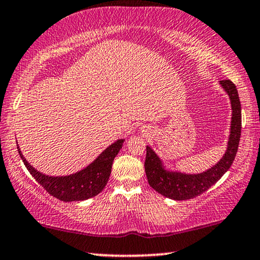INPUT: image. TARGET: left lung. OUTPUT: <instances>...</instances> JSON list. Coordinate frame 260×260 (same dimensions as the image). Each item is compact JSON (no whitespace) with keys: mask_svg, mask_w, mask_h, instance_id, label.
I'll return each instance as SVG.
<instances>
[{"mask_svg":"<svg viewBox=\"0 0 260 260\" xmlns=\"http://www.w3.org/2000/svg\"><path fill=\"white\" fill-rule=\"evenodd\" d=\"M219 84L229 94L232 108V118L228 149L218 164L207 170V172L196 174V175L195 174L188 175V174L168 172V170L162 167L161 160L153 152V149L147 146L145 160L147 180H148L149 185L154 190L168 197V199L183 201L200 196L201 193L207 191L211 185H214L229 170L232 162L235 160L242 132L241 102H239L238 91L236 88V85L231 80H220Z\"/></svg>","mask_w":260,"mask_h":260,"instance_id":"1","label":"left lung"}]
</instances>
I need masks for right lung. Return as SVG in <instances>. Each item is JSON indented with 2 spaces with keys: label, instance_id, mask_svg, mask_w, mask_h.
I'll use <instances>...</instances> for the list:
<instances>
[{
  "label": "right lung",
  "instance_id": "obj_1",
  "mask_svg": "<svg viewBox=\"0 0 260 260\" xmlns=\"http://www.w3.org/2000/svg\"><path fill=\"white\" fill-rule=\"evenodd\" d=\"M122 143L123 140L115 141L85 169L72 175L60 177L48 176L37 172L32 166L28 164L18 147L17 149L26 169L50 195L64 202H72V201L91 199L103 191L110 179L114 157L121 149Z\"/></svg>",
  "mask_w": 260,
  "mask_h": 260
}]
</instances>
